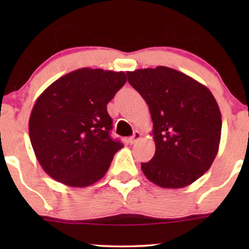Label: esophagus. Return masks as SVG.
<instances>
[{
	"instance_id": "esophagus-1",
	"label": "esophagus",
	"mask_w": 249,
	"mask_h": 249,
	"mask_svg": "<svg viewBox=\"0 0 249 249\" xmlns=\"http://www.w3.org/2000/svg\"><path fill=\"white\" fill-rule=\"evenodd\" d=\"M141 138H142V134H141V132H139V131H135L134 135H132L131 137L129 138V142H130V144H135V142H137Z\"/></svg>"
}]
</instances>
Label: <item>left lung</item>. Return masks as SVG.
Listing matches in <instances>:
<instances>
[{"instance_id":"1","label":"left lung","mask_w":249,"mask_h":249,"mask_svg":"<svg viewBox=\"0 0 249 249\" xmlns=\"http://www.w3.org/2000/svg\"><path fill=\"white\" fill-rule=\"evenodd\" d=\"M153 121L155 154L142 170L162 188H182L211 168L219 151L222 119L213 94L192 77L168 67L128 71Z\"/></svg>"}]
</instances>
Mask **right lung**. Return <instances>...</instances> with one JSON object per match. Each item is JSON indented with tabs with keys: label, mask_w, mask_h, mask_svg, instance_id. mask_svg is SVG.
<instances>
[{
	"label": "right lung",
	"mask_w": 249,
	"mask_h": 249,
	"mask_svg": "<svg viewBox=\"0 0 249 249\" xmlns=\"http://www.w3.org/2000/svg\"><path fill=\"white\" fill-rule=\"evenodd\" d=\"M125 81L122 71L81 68L39 95L29 118V137L51 178L70 187H87L103 178L124 146L111 138L107 104Z\"/></svg>",
	"instance_id": "add662e5"
}]
</instances>
